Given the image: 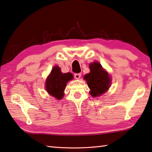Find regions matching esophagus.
I'll list each match as a JSON object with an SVG mask.
<instances>
[{
  "instance_id": "obj_1",
  "label": "esophagus",
  "mask_w": 152,
  "mask_h": 152,
  "mask_svg": "<svg viewBox=\"0 0 152 152\" xmlns=\"http://www.w3.org/2000/svg\"><path fill=\"white\" fill-rule=\"evenodd\" d=\"M74 76H75V79H79L81 76V73H75V74H74Z\"/></svg>"
}]
</instances>
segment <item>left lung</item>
Here are the masks:
<instances>
[{
  "label": "left lung",
  "instance_id": "8db88e82",
  "mask_svg": "<svg viewBox=\"0 0 152 152\" xmlns=\"http://www.w3.org/2000/svg\"><path fill=\"white\" fill-rule=\"evenodd\" d=\"M90 73L86 74L84 79L91 89L90 94L94 97L101 96L107 91L110 85L111 80L107 71L103 69L99 62L89 65Z\"/></svg>",
  "mask_w": 152,
  "mask_h": 152
}]
</instances>
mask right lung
<instances>
[{
  "instance_id": "1",
  "label": "right lung",
  "mask_w": 152,
  "mask_h": 152,
  "mask_svg": "<svg viewBox=\"0 0 152 152\" xmlns=\"http://www.w3.org/2000/svg\"><path fill=\"white\" fill-rule=\"evenodd\" d=\"M73 78L70 73H62L58 66H55L51 71L45 82V88L50 95L60 100L64 95V91L67 83Z\"/></svg>"
}]
</instances>
